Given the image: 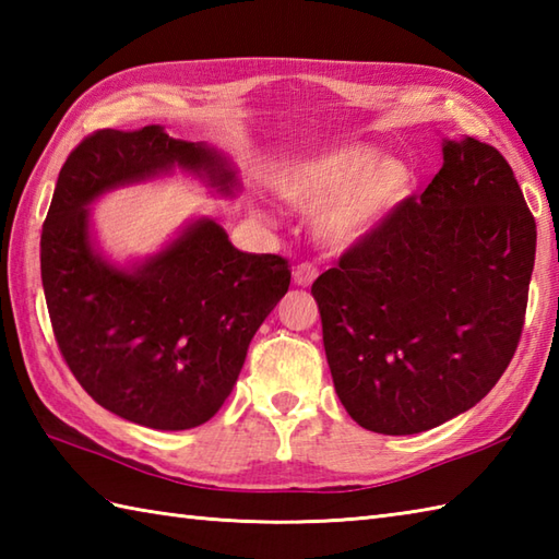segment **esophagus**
I'll use <instances>...</instances> for the list:
<instances>
[{
    "mask_svg": "<svg viewBox=\"0 0 559 559\" xmlns=\"http://www.w3.org/2000/svg\"><path fill=\"white\" fill-rule=\"evenodd\" d=\"M317 276H319V269L314 264H310V261H302V264H298V266H295V271H293V281L298 283V286H302V288L312 286Z\"/></svg>",
    "mask_w": 559,
    "mask_h": 559,
    "instance_id": "esophagus-1",
    "label": "esophagus"
}]
</instances>
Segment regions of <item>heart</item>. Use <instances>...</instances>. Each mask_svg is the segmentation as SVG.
Instances as JSON below:
<instances>
[{
	"label": "heart",
	"instance_id": "1",
	"mask_svg": "<svg viewBox=\"0 0 559 559\" xmlns=\"http://www.w3.org/2000/svg\"><path fill=\"white\" fill-rule=\"evenodd\" d=\"M413 173L372 146H336L298 158L276 173L283 199L319 209L317 233L331 245H353L408 197Z\"/></svg>",
	"mask_w": 559,
	"mask_h": 559
}]
</instances>
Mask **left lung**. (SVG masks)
Instances as JSON below:
<instances>
[{
    "label": "left lung",
    "instance_id": "left-lung-1",
    "mask_svg": "<svg viewBox=\"0 0 559 559\" xmlns=\"http://www.w3.org/2000/svg\"><path fill=\"white\" fill-rule=\"evenodd\" d=\"M536 221L478 139L312 283L336 394L379 435L432 430L500 382L524 331Z\"/></svg>",
    "mask_w": 559,
    "mask_h": 559
}]
</instances>
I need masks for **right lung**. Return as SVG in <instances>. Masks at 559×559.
Here are the masks:
<instances>
[{"instance_id": "right-lung-1", "label": "right lung", "mask_w": 559, "mask_h": 559, "mask_svg": "<svg viewBox=\"0 0 559 559\" xmlns=\"http://www.w3.org/2000/svg\"><path fill=\"white\" fill-rule=\"evenodd\" d=\"M173 165L233 192V170L204 144L156 124L98 129L67 156L40 235L47 312L71 374L103 408L153 430H189L218 413L290 286L288 259L240 252L209 218L134 271L93 252L91 201Z\"/></svg>"}]
</instances>
